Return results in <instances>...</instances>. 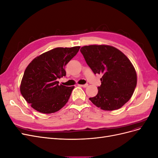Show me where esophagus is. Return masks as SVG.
Masks as SVG:
<instances>
[{
    "label": "esophagus",
    "mask_w": 158,
    "mask_h": 158,
    "mask_svg": "<svg viewBox=\"0 0 158 158\" xmlns=\"http://www.w3.org/2000/svg\"><path fill=\"white\" fill-rule=\"evenodd\" d=\"M80 86L81 87H83V88H86L87 86H88V84H79Z\"/></svg>",
    "instance_id": "1"
}]
</instances>
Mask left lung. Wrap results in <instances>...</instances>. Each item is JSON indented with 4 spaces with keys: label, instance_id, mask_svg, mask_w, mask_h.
I'll return each mask as SVG.
<instances>
[{
    "label": "left lung",
    "instance_id": "8db88e82",
    "mask_svg": "<svg viewBox=\"0 0 158 158\" xmlns=\"http://www.w3.org/2000/svg\"><path fill=\"white\" fill-rule=\"evenodd\" d=\"M80 52L94 73L103 75L98 94L90 101L105 111L122 107L136 86V72L131 60L120 50L107 45L84 46Z\"/></svg>",
    "mask_w": 158,
    "mask_h": 158
}]
</instances>
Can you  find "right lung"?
<instances>
[{
    "mask_svg": "<svg viewBox=\"0 0 158 158\" xmlns=\"http://www.w3.org/2000/svg\"><path fill=\"white\" fill-rule=\"evenodd\" d=\"M80 48V46L56 47L37 56L28 64L20 89L32 108L50 114L59 111L68 102L74 86L59 85L56 79L66 76L65 66Z\"/></svg>",
    "mask_w": 158,
    "mask_h": 158,
    "instance_id": "add662e5",
    "label": "right lung"
}]
</instances>
